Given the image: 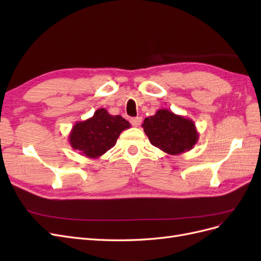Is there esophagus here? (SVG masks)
Here are the masks:
<instances>
[{"instance_id": "1", "label": "esophagus", "mask_w": 261, "mask_h": 261, "mask_svg": "<svg viewBox=\"0 0 261 261\" xmlns=\"http://www.w3.org/2000/svg\"><path fill=\"white\" fill-rule=\"evenodd\" d=\"M141 117H133L130 118V123L133 126H135V127H138V126L141 124Z\"/></svg>"}]
</instances>
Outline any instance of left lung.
<instances>
[{"instance_id": "8db88e82", "label": "left lung", "mask_w": 261, "mask_h": 261, "mask_svg": "<svg viewBox=\"0 0 261 261\" xmlns=\"http://www.w3.org/2000/svg\"><path fill=\"white\" fill-rule=\"evenodd\" d=\"M141 126L151 145L171 155L189 151L199 139L194 121L168 109H160L146 117Z\"/></svg>"}]
</instances>
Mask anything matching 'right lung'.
Instances as JSON below:
<instances>
[{
	"mask_svg": "<svg viewBox=\"0 0 261 261\" xmlns=\"http://www.w3.org/2000/svg\"><path fill=\"white\" fill-rule=\"evenodd\" d=\"M130 124L121 115H111L106 109H98L93 116L76 122L68 140L73 149L90 159H98L113 148L121 133Z\"/></svg>",
	"mask_w": 261,
	"mask_h": 261,
	"instance_id": "right-lung-1",
	"label": "right lung"
}]
</instances>
